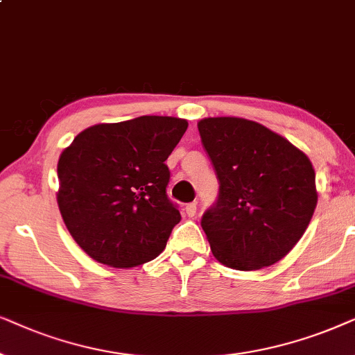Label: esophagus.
<instances>
[{"label": "esophagus", "instance_id": "obj_1", "mask_svg": "<svg viewBox=\"0 0 355 355\" xmlns=\"http://www.w3.org/2000/svg\"><path fill=\"white\" fill-rule=\"evenodd\" d=\"M185 212L188 217H195L196 216V202H190V205H187Z\"/></svg>", "mask_w": 355, "mask_h": 355}]
</instances>
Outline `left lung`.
<instances>
[{
  "instance_id": "8db88e82",
  "label": "left lung",
  "mask_w": 355,
  "mask_h": 355,
  "mask_svg": "<svg viewBox=\"0 0 355 355\" xmlns=\"http://www.w3.org/2000/svg\"><path fill=\"white\" fill-rule=\"evenodd\" d=\"M198 130L220 183L201 220L212 254L239 271L277 263L305 234L318 201L309 155L245 118H202Z\"/></svg>"
}]
</instances>
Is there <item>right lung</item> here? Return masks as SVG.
Instances as JSON below:
<instances>
[{"label": "right lung", "instance_id": "1", "mask_svg": "<svg viewBox=\"0 0 355 355\" xmlns=\"http://www.w3.org/2000/svg\"><path fill=\"white\" fill-rule=\"evenodd\" d=\"M188 128L146 115L81 131L58 160L56 201L71 237L92 259L135 268L164 252L182 219L167 198L165 160Z\"/></svg>", "mask_w": 355, "mask_h": 355}]
</instances>
